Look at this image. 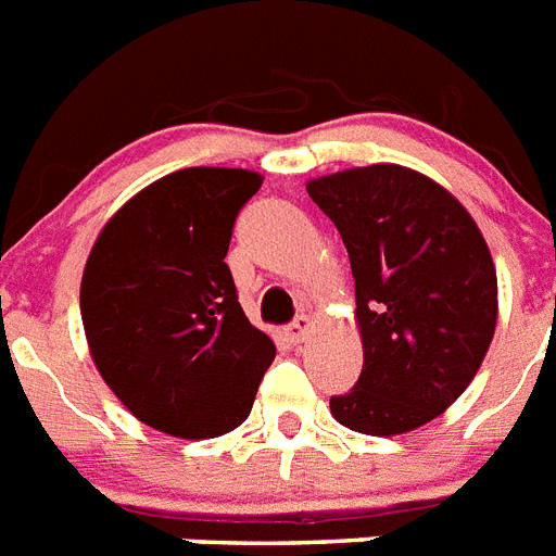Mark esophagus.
Returning a JSON list of instances; mask_svg holds the SVG:
<instances>
[{"mask_svg": "<svg viewBox=\"0 0 556 556\" xmlns=\"http://www.w3.org/2000/svg\"><path fill=\"white\" fill-rule=\"evenodd\" d=\"M307 330H311V316L300 314V316H296V319L291 321V325H288L286 333H288V339H291V342L300 344V342H305Z\"/></svg>", "mask_w": 556, "mask_h": 556, "instance_id": "34e87169", "label": "esophagus"}]
</instances>
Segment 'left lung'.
Listing matches in <instances>:
<instances>
[{
	"label": "left lung",
	"mask_w": 556,
	"mask_h": 556,
	"mask_svg": "<svg viewBox=\"0 0 556 556\" xmlns=\"http://www.w3.org/2000/svg\"><path fill=\"white\" fill-rule=\"evenodd\" d=\"M342 235L356 279L365 367L330 413L365 435H401L464 393L497 321L486 240L450 191L393 163L307 184Z\"/></svg>",
	"instance_id": "8db88e82"
}]
</instances>
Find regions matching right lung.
Masks as SVG:
<instances>
[{"label":"right lung","instance_id":"add662e5","mask_svg":"<svg viewBox=\"0 0 556 556\" xmlns=\"http://www.w3.org/2000/svg\"><path fill=\"white\" fill-rule=\"evenodd\" d=\"M263 177L194 166L138 191L104 226L81 279L98 372L138 421L177 438L240 427L274 342L237 302L226 265Z\"/></svg>","mask_w":556,"mask_h":556}]
</instances>
